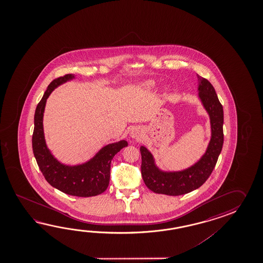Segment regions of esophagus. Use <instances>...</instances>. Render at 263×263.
Masks as SVG:
<instances>
[{
  "instance_id": "34e87169",
  "label": "esophagus",
  "mask_w": 263,
  "mask_h": 263,
  "mask_svg": "<svg viewBox=\"0 0 263 263\" xmlns=\"http://www.w3.org/2000/svg\"><path fill=\"white\" fill-rule=\"evenodd\" d=\"M129 136L132 139L139 140L142 138L143 136V129L139 128V127H135L134 129L130 130L129 133Z\"/></svg>"
}]
</instances>
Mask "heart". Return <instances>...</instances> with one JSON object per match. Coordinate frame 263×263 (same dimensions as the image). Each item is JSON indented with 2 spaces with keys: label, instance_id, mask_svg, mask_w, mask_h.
<instances>
[{
  "label": "heart",
  "instance_id": "obj_1",
  "mask_svg": "<svg viewBox=\"0 0 263 263\" xmlns=\"http://www.w3.org/2000/svg\"><path fill=\"white\" fill-rule=\"evenodd\" d=\"M142 87L145 90L154 89L156 87V83L153 80H148V81H145L142 84ZM165 92H167V89L165 90Z\"/></svg>",
  "mask_w": 263,
  "mask_h": 263
}]
</instances>
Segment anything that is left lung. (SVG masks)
I'll use <instances>...</instances> for the list:
<instances>
[{
    "label": "left lung",
    "mask_w": 263,
    "mask_h": 263,
    "mask_svg": "<svg viewBox=\"0 0 263 263\" xmlns=\"http://www.w3.org/2000/svg\"><path fill=\"white\" fill-rule=\"evenodd\" d=\"M198 77V99L207 112L211 125V139L206 151L194 164L178 171H165L157 165L153 154L145 145L140 146L141 173L149 190L167 196H181L199 188L215 166L223 143V111L212 84Z\"/></svg>",
    "instance_id": "left-lung-1"
}]
</instances>
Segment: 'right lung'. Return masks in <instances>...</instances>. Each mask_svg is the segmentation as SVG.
Listing matches in <instances>:
<instances>
[{
    "mask_svg": "<svg viewBox=\"0 0 263 263\" xmlns=\"http://www.w3.org/2000/svg\"><path fill=\"white\" fill-rule=\"evenodd\" d=\"M74 79L75 74H67L55 79L45 91L34 112L33 151L40 171L52 187L70 196L89 197L101 195L106 190L110 181L112 158L125 146H128V142L120 140L104 145L90 160L79 164L68 165L56 159L45 139V106L53 90Z\"/></svg>",
    "mask_w": 263,
    "mask_h": 263,
    "instance_id": "1",
    "label": "right lung"
}]
</instances>
